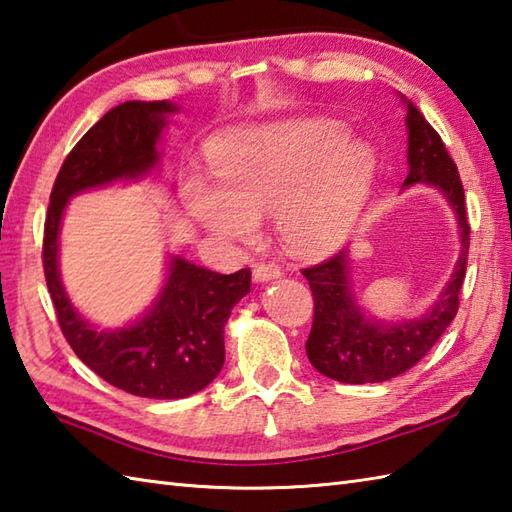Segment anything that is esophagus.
Instances as JSON below:
<instances>
[{
    "label": "esophagus",
    "instance_id": "obj_1",
    "mask_svg": "<svg viewBox=\"0 0 512 512\" xmlns=\"http://www.w3.org/2000/svg\"><path fill=\"white\" fill-rule=\"evenodd\" d=\"M283 271H280V267L276 263H258L254 267V280L256 283H265V280H271V278H278Z\"/></svg>",
    "mask_w": 512,
    "mask_h": 512
}]
</instances>
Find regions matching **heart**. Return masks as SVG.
I'll list each match as a JSON object with an SVG mask.
<instances>
[{
	"label": "heart",
	"instance_id": "heart-1",
	"mask_svg": "<svg viewBox=\"0 0 512 512\" xmlns=\"http://www.w3.org/2000/svg\"><path fill=\"white\" fill-rule=\"evenodd\" d=\"M347 137L333 121L229 134L210 150L224 192L194 190L196 218L229 241H252L256 218L278 212L280 236L291 252H329L351 232L373 181L371 150Z\"/></svg>",
	"mask_w": 512,
	"mask_h": 512
}]
</instances>
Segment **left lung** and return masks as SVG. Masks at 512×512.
Listing matches in <instances>:
<instances>
[{
    "label": "left lung",
    "instance_id": "obj_1",
    "mask_svg": "<svg viewBox=\"0 0 512 512\" xmlns=\"http://www.w3.org/2000/svg\"><path fill=\"white\" fill-rule=\"evenodd\" d=\"M406 110L411 170L404 185L429 183L446 194L460 221L462 254L435 307L426 311V316L400 325H378L362 314L349 289L347 249L302 269L314 296V322L305 344L307 358L322 375L338 382H384L409 371L442 338L460 309L471 245L464 185L440 134L413 103Z\"/></svg>",
    "mask_w": 512,
    "mask_h": 512
}]
</instances>
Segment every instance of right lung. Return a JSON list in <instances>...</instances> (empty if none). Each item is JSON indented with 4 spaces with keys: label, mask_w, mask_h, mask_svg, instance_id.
I'll list each match as a JSON object with an SVG mask.
<instances>
[{
    "label": "right lung",
    "mask_w": 512,
    "mask_h": 512,
    "mask_svg": "<svg viewBox=\"0 0 512 512\" xmlns=\"http://www.w3.org/2000/svg\"><path fill=\"white\" fill-rule=\"evenodd\" d=\"M172 110L168 101H125L83 134L52 185L41 249L48 294L70 349L112 387L156 400L187 398L221 373L225 322L236 302L249 294L252 271L218 274L174 258L168 285L150 314L134 327L99 333L75 314L61 287L57 236L72 194L134 179L152 168L163 114Z\"/></svg>",
    "instance_id": "right-lung-1"
}]
</instances>
